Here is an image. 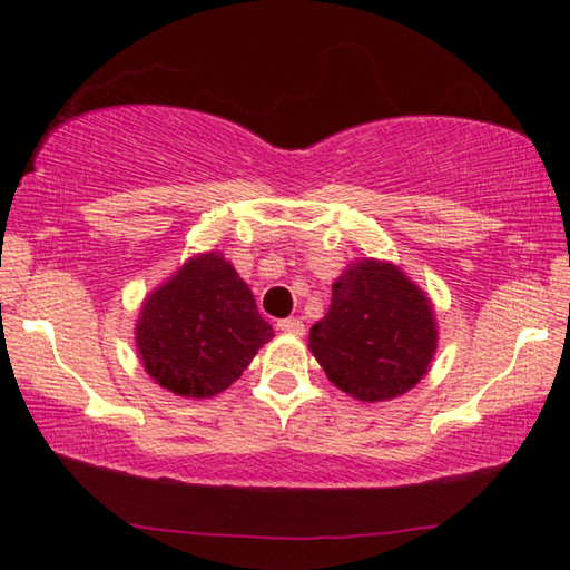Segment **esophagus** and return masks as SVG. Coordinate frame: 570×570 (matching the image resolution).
<instances>
[{"mask_svg": "<svg viewBox=\"0 0 570 570\" xmlns=\"http://www.w3.org/2000/svg\"><path fill=\"white\" fill-rule=\"evenodd\" d=\"M277 330H279V332H285V334H295V337H301V334L306 332V330H303V322H301V318H279V322H277Z\"/></svg>", "mask_w": 570, "mask_h": 570, "instance_id": "esophagus-1", "label": "esophagus"}]
</instances>
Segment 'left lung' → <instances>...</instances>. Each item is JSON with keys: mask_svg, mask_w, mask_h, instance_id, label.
<instances>
[{"mask_svg": "<svg viewBox=\"0 0 570 570\" xmlns=\"http://www.w3.org/2000/svg\"><path fill=\"white\" fill-rule=\"evenodd\" d=\"M431 301L386 262H357L332 285V306L308 347L334 386L361 402L400 396L435 353Z\"/></svg>", "mask_w": 570, "mask_h": 570, "instance_id": "left-lung-1", "label": "left lung"}]
</instances>
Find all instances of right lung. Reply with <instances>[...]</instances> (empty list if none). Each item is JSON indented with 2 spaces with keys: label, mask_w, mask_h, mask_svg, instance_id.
<instances>
[{
  "label": "right lung",
  "mask_w": 570,
  "mask_h": 570,
  "mask_svg": "<svg viewBox=\"0 0 570 570\" xmlns=\"http://www.w3.org/2000/svg\"><path fill=\"white\" fill-rule=\"evenodd\" d=\"M275 337L254 295L220 254L194 256L145 301L137 347L145 371L178 396L228 389Z\"/></svg>",
  "instance_id": "right-lung-1"
}]
</instances>
